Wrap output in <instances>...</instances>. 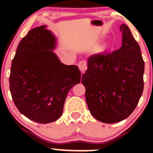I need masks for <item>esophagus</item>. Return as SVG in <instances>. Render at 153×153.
I'll list each match as a JSON object with an SVG mask.
<instances>
[{
  "label": "esophagus",
  "instance_id": "34e87169",
  "mask_svg": "<svg viewBox=\"0 0 153 153\" xmlns=\"http://www.w3.org/2000/svg\"><path fill=\"white\" fill-rule=\"evenodd\" d=\"M79 68L80 70V71L81 72V73H84L86 71V70L87 68V64H86V62L85 61H81L79 63Z\"/></svg>",
  "mask_w": 153,
  "mask_h": 153
}]
</instances>
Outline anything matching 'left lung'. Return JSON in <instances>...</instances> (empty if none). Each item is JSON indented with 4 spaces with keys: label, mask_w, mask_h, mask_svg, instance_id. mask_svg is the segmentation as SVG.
<instances>
[{
    "label": "left lung",
    "mask_w": 153,
    "mask_h": 153,
    "mask_svg": "<svg viewBox=\"0 0 153 153\" xmlns=\"http://www.w3.org/2000/svg\"><path fill=\"white\" fill-rule=\"evenodd\" d=\"M122 46L112 53L94 54L81 82L93 117L106 123L127 118L136 108L144 89V62L138 43L126 24L120 26Z\"/></svg>",
    "instance_id": "left-lung-1"
}]
</instances>
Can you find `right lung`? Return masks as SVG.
Wrapping results in <instances>:
<instances>
[{
	"label": "right lung",
	"mask_w": 153,
	"mask_h": 153,
	"mask_svg": "<svg viewBox=\"0 0 153 153\" xmlns=\"http://www.w3.org/2000/svg\"><path fill=\"white\" fill-rule=\"evenodd\" d=\"M45 26L32 29L21 40L12 60L9 88L18 111L39 123L56 121L67 94L81 82L75 65L62 64L52 51L56 38Z\"/></svg>",
	"instance_id": "right-lung-1"
}]
</instances>
